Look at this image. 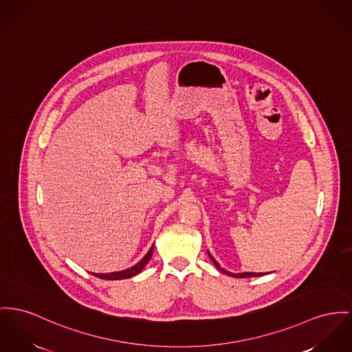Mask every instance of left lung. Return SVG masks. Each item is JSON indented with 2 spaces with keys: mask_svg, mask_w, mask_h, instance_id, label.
I'll return each instance as SVG.
<instances>
[{
  "mask_svg": "<svg viewBox=\"0 0 352 352\" xmlns=\"http://www.w3.org/2000/svg\"><path fill=\"white\" fill-rule=\"evenodd\" d=\"M208 255H210V258H211L212 261H213V264L216 265V268L220 271V272H223V274H226V275H228V276H232V278H255V276H263L264 274L263 272H260V274H255V272H241V274H232V272H228V271H226L224 268H221L220 267V264L213 258L211 254H210V251H208Z\"/></svg>",
  "mask_w": 352,
  "mask_h": 352,
  "instance_id": "8db88e82",
  "label": "left lung"
}]
</instances>
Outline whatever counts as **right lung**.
<instances>
[{"label":"right lung","instance_id":"1","mask_svg":"<svg viewBox=\"0 0 352 352\" xmlns=\"http://www.w3.org/2000/svg\"><path fill=\"white\" fill-rule=\"evenodd\" d=\"M153 247H151V250L146 252V255L141 258L139 263H136L135 265H132L131 268L122 270V271H118V272H109V274H94V276L100 278V279H107V280H121V279H129L133 278L136 275H139L141 271L144 270V267L148 264V261L152 258L153 254Z\"/></svg>","mask_w":352,"mask_h":352}]
</instances>
